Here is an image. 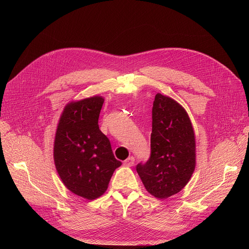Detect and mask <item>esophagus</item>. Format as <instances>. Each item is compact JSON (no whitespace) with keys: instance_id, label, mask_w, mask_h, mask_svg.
Instances as JSON below:
<instances>
[{"instance_id":"esophagus-1","label":"esophagus","mask_w":249,"mask_h":249,"mask_svg":"<svg viewBox=\"0 0 249 249\" xmlns=\"http://www.w3.org/2000/svg\"><path fill=\"white\" fill-rule=\"evenodd\" d=\"M134 161H135V159L133 157H129L125 161H124V164L126 166H132L134 164Z\"/></svg>"}]
</instances>
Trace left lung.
Listing matches in <instances>:
<instances>
[{"instance_id":"1","label":"left lung","mask_w":249,"mask_h":249,"mask_svg":"<svg viewBox=\"0 0 249 249\" xmlns=\"http://www.w3.org/2000/svg\"><path fill=\"white\" fill-rule=\"evenodd\" d=\"M151 156L137 172L147 191L165 199L184 188L196 164L195 135L190 118L174 99L157 93L152 111Z\"/></svg>"}]
</instances>
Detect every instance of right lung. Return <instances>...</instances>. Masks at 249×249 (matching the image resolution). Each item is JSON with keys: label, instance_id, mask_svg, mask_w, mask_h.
<instances>
[{"label": "right lung", "instance_id": "obj_1", "mask_svg": "<svg viewBox=\"0 0 249 249\" xmlns=\"http://www.w3.org/2000/svg\"><path fill=\"white\" fill-rule=\"evenodd\" d=\"M103 102V97L95 95L67 104L54 142V161L61 180L71 192L88 200L106 191L122 163L98 127Z\"/></svg>", "mask_w": 249, "mask_h": 249}]
</instances>
